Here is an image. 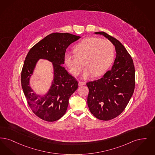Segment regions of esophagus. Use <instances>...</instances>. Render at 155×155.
I'll return each mask as SVG.
<instances>
[{"instance_id":"esophagus-1","label":"esophagus","mask_w":155,"mask_h":155,"mask_svg":"<svg viewBox=\"0 0 155 155\" xmlns=\"http://www.w3.org/2000/svg\"><path fill=\"white\" fill-rule=\"evenodd\" d=\"M85 84V82H83V81H79L78 82V85L79 86H81V85H84Z\"/></svg>"}]
</instances>
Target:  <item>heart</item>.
I'll return each mask as SVG.
<instances>
[{
    "label": "heart",
    "mask_w": 155,
    "mask_h": 155,
    "mask_svg": "<svg viewBox=\"0 0 155 155\" xmlns=\"http://www.w3.org/2000/svg\"><path fill=\"white\" fill-rule=\"evenodd\" d=\"M74 52L75 55H64V63L70 73L75 76L80 74L84 64L86 68L83 77L87 78L92 75L98 77L105 73L114 59L115 50L108 40L88 37L75 46Z\"/></svg>",
    "instance_id": "obj_1"
}]
</instances>
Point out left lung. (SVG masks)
I'll return each mask as SVG.
<instances>
[{
    "instance_id": "1",
    "label": "left lung",
    "mask_w": 155,
    "mask_h": 155,
    "mask_svg": "<svg viewBox=\"0 0 155 155\" xmlns=\"http://www.w3.org/2000/svg\"><path fill=\"white\" fill-rule=\"evenodd\" d=\"M95 33L111 41L117 55L111 70L99 80L87 82V105L96 118L110 120L124 111L134 93L135 68L131 56L119 40L104 31Z\"/></svg>"
}]
</instances>
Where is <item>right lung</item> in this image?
<instances>
[{
  "mask_svg": "<svg viewBox=\"0 0 155 155\" xmlns=\"http://www.w3.org/2000/svg\"><path fill=\"white\" fill-rule=\"evenodd\" d=\"M80 36L68 33H53L44 37L28 52L21 71V85L28 105L38 118L54 122L64 115L68 100L78 87V81L62 66L68 45ZM39 58L53 63L55 78L50 91L41 97L32 93L29 87V77Z\"/></svg>",
  "mask_w": 155,
  "mask_h": 155,
  "instance_id": "1",
  "label": "right lung"
}]
</instances>
